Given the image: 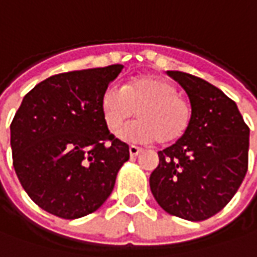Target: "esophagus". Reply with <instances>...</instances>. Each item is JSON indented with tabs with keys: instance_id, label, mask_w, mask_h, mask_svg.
Wrapping results in <instances>:
<instances>
[{
	"instance_id": "obj_1",
	"label": "esophagus",
	"mask_w": 257,
	"mask_h": 257,
	"mask_svg": "<svg viewBox=\"0 0 257 257\" xmlns=\"http://www.w3.org/2000/svg\"><path fill=\"white\" fill-rule=\"evenodd\" d=\"M141 152H142V149H141L139 146H137V145L129 146V155L132 156V158H134V156H138L139 154H141Z\"/></svg>"
}]
</instances>
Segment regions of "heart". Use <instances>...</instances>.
Listing matches in <instances>:
<instances>
[{"mask_svg":"<svg viewBox=\"0 0 257 257\" xmlns=\"http://www.w3.org/2000/svg\"><path fill=\"white\" fill-rule=\"evenodd\" d=\"M103 120L111 132H118L137 111L139 119L122 131L131 141L171 145L186 135L192 122V106L178 93L168 78L141 75L120 89L106 88L101 98Z\"/></svg>","mask_w":257,"mask_h":257,"instance_id":"b5f03b06","label":"heart"}]
</instances>
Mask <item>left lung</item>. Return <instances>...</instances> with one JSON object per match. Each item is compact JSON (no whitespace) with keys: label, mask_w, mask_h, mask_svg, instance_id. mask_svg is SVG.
Returning <instances> with one entry per match:
<instances>
[{"label":"left lung","mask_w":257,"mask_h":257,"mask_svg":"<svg viewBox=\"0 0 257 257\" xmlns=\"http://www.w3.org/2000/svg\"><path fill=\"white\" fill-rule=\"evenodd\" d=\"M186 91L192 122L186 135L159 151L149 185L159 206L192 222L220 212L247 172L249 126L236 103L205 79L168 71Z\"/></svg>","instance_id":"obj_1"}]
</instances>
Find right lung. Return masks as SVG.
I'll return each instance as SVG.
<instances>
[{"label": "right lung", "instance_id": "add662e5", "mask_svg": "<svg viewBox=\"0 0 257 257\" xmlns=\"http://www.w3.org/2000/svg\"><path fill=\"white\" fill-rule=\"evenodd\" d=\"M123 65L52 75L24 96L11 122L13 165L23 188L41 209L62 219L102 206L129 146L115 138L101 98Z\"/></svg>", "mask_w": 257, "mask_h": 257}]
</instances>
